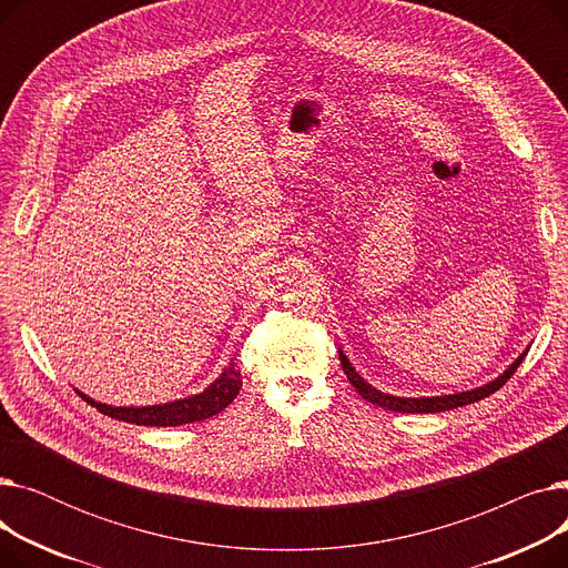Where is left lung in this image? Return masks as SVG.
Returning <instances> with one entry per match:
<instances>
[{"mask_svg":"<svg viewBox=\"0 0 568 568\" xmlns=\"http://www.w3.org/2000/svg\"><path fill=\"white\" fill-rule=\"evenodd\" d=\"M338 359H341V366L349 379V384L354 386L356 392H359L362 398H366L368 403L373 405H379L384 409H392V412H403V414H433V412H446V409H454V407H463V405H469V403H476L481 400L490 394H495L497 389H501V386L511 379V375L518 371V366L523 364L525 354L518 356V359L506 368L497 379H493L490 384L486 386H479V389L474 392H463V394H454V396H435V398H398V396H389V394H382L377 389H373V386L356 373L352 368V364L347 362V356L343 352H338Z\"/></svg>","mask_w":568,"mask_h":568,"instance_id":"1","label":"left lung"}]
</instances>
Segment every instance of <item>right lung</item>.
<instances>
[{"label":"right lung","instance_id":"obj_1","mask_svg":"<svg viewBox=\"0 0 568 568\" xmlns=\"http://www.w3.org/2000/svg\"><path fill=\"white\" fill-rule=\"evenodd\" d=\"M242 389V373L234 366V362L221 373V377L209 384L206 389L197 396H189L184 400H174L165 405H152V407H112L97 403L92 398H87L84 394L82 400H87L92 407H97L101 414L112 416V419L135 424V426H182V424H193L202 422L223 412Z\"/></svg>","mask_w":568,"mask_h":568}]
</instances>
